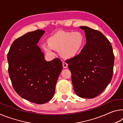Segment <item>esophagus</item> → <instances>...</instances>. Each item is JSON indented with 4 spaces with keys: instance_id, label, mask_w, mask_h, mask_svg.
<instances>
[{
    "instance_id": "1",
    "label": "esophagus",
    "mask_w": 123,
    "mask_h": 123,
    "mask_svg": "<svg viewBox=\"0 0 123 123\" xmlns=\"http://www.w3.org/2000/svg\"><path fill=\"white\" fill-rule=\"evenodd\" d=\"M62 66H63V67L64 68H67V67H68V64L66 63V62H63V63H62Z\"/></svg>"
}]
</instances>
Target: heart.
Wrapping results in <instances>:
<instances>
[{"instance_id": "heart-1", "label": "heart", "mask_w": 123, "mask_h": 123, "mask_svg": "<svg viewBox=\"0 0 123 123\" xmlns=\"http://www.w3.org/2000/svg\"><path fill=\"white\" fill-rule=\"evenodd\" d=\"M48 42V44L42 45L45 53L54 55L56 50L65 59H73L81 53L85 44V38L80 31H59L51 35Z\"/></svg>"}]
</instances>
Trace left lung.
Returning <instances> with one entry per match:
<instances>
[{"instance_id": "left-lung-1", "label": "left lung", "mask_w": 123, "mask_h": 123, "mask_svg": "<svg viewBox=\"0 0 123 123\" xmlns=\"http://www.w3.org/2000/svg\"><path fill=\"white\" fill-rule=\"evenodd\" d=\"M86 44L78 56L67 60L76 94L92 99L103 92L113 75L114 56L110 41L99 31L81 26Z\"/></svg>"}]
</instances>
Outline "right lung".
I'll return each instance as SVG.
<instances>
[{
  "mask_svg": "<svg viewBox=\"0 0 123 123\" xmlns=\"http://www.w3.org/2000/svg\"><path fill=\"white\" fill-rule=\"evenodd\" d=\"M45 31L27 32L12 43L7 54L9 74L17 93L31 103L43 104L53 98L62 69L59 59L45 60L38 45Z\"/></svg>",
  "mask_w": 123,
  "mask_h": 123,
  "instance_id": "add662e5",
  "label": "right lung"
}]
</instances>
